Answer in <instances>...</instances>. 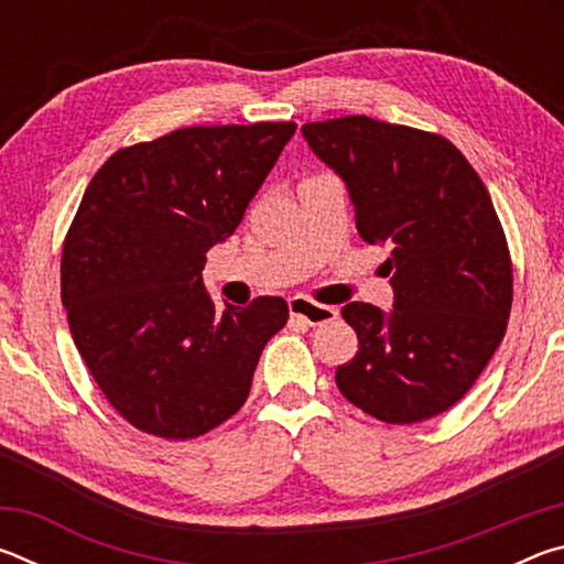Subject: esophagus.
Here are the masks:
<instances>
[{"label":"esophagus","mask_w":564,"mask_h":564,"mask_svg":"<svg viewBox=\"0 0 564 564\" xmlns=\"http://www.w3.org/2000/svg\"><path fill=\"white\" fill-rule=\"evenodd\" d=\"M289 311L293 318L308 323V326H321V323L338 318V308H333V305L313 303L311 299H305V295H293V299L289 301Z\"/></svg>","instance_id":"34e87169"}]
</instances>
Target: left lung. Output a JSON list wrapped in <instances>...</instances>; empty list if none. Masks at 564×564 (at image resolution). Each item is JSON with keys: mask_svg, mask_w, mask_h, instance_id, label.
<instances>
[{"mask_svg": "<svg viewBox=\"0 0 564 564\" xmlns=\"http://www.w3.org/2000/svg\"><path fill=\"white\" fill-rule=\"evenodd\" d=\"M336 171L362 241L390 248L393 308L352 301L340 316L358 352L336 383L383 423H420L453 408L488 366L512 305V263L500 218L451 141L370 117L301 127Z\"/></svg>", "mask_w": 564, "mask_h": 564, "instance_id": "left-lung-1", "label": "left lung"}]
</instances>
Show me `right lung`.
Segmentation results:
<instances>
[{
  "mask_svg": "<svg viewBox=\"0 0 564 564\" xmlns=\"http://www.w3.org/2000/svg\"><path fill=\"white\" fill-rule=\"evenodd\" d=\"M293 133V121L178 129L117 151L84 191L62 303L89 373L139 431L188 441L221 425L289 321L279 295L218 311L202 271Z\"/></svg>",
  "mask_w": 564,
  "mask_h": 564,
  "instance_id": "obj_1",
  "label": "right lung"
}]
</instances>
